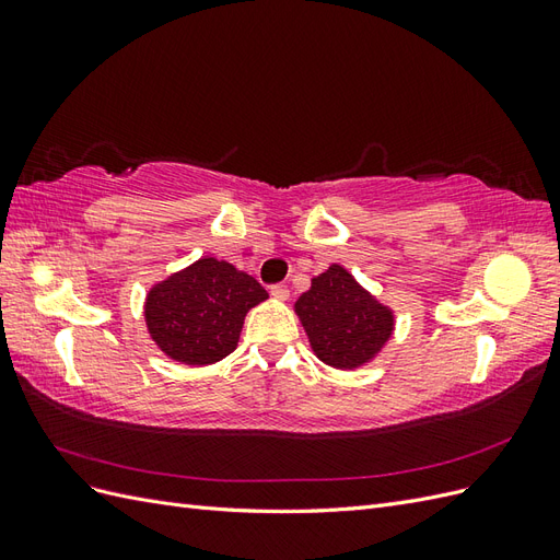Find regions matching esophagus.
<instances>
[{
    "label": "esophagus",
    "mask_w": 560,
    "mask_h": 560,
    "mask_svg": "<svg viewBox=\"0 0 560 560\" xmlns=\"http://www.w3.org/2000/svg\"><path fill=\"white\" fill-rule=\"evenodd\" d=\"M270 294H273V296H276V299H280V301H287V299H290V290H287L284 284H273V287H270Z\"/></svg>",
    "instance_id": "34e87169"
}]
</instances>
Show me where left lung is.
<instances>
[{
    "label": "left lung",
    "mask_w": 560,
    "mask_h": 560,
    "mask_svg": "<svg viewBox=\"0 0 560 560\" xmlns=\"http://www.w3.org/2000/svg\"><path fill=\"white\" fill-rule=\"evenodd\" d=\"M294 311L317 360L343 371L374 360L395 331L393 311L338 264L311 280Z\"/></svg>",
    "instance_id": "1"
}]
</instances>
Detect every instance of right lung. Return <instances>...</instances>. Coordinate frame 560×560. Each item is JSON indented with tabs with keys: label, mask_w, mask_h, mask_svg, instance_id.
<instances>
[{
	"label": "right lung",
	"mask_w": 560,
	"mask_h": 560,
	"mask_svg": "<svg viewBox=\"0 0 560 560\" xmlns=\"http://www.w3.org/2000/svg\"><path fill=\"white\" fill-rule=\"evenodd\" d=\"M266 299L268 292L252 276L202 257L151 287L144 319L151 341L167 358L206 366L235 350L247 311Z\"/></svg>",
	"instance_id": "obj_1"
}]
</instances>
